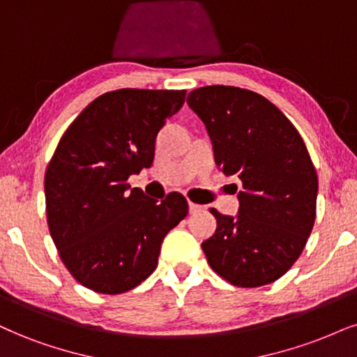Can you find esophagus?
Returning <instances> with one entry per match:
<instances>
[{"mask_svg": "<svg viewBox=\"0 0 357 357\" xmlns=\"http://www.w3.org/2000/svg\"><path fill=\"white\" fill-rule=\"evenodd\" d=\"M188 210H190V213H197V212H202V210H204V206L193 204V202H188Z\"/></svg>", "mask_w": 357, "mask_h": 357, "instance_id": "obj_1", "label": "esophagus"}]
</instances>
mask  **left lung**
Masks as SVG:
<instances>
[{"label":"left lung","instance_id":"left-lung-1","mask_svg":"<svg viewBox=\"0 0 357 357\" xmlns=\"http://www.w3.org/2000/svg\"><path fill=\"white\" fill-rule=\"evenodd\" d=\"M187 102L208 130L215 162L236 175V218L210 212L217 230L202 243L217 275L240 288L270 284L300 258L316 218L318 175L300 132L257 92L205 86Z\"/></svg>","mask_w":357,"mask_h":357}]
</instances>
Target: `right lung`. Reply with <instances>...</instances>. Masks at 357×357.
<instances>
[{
	"mask_svg": "<svg viewBox=\"0 0 357 357\" xmlns=\"http://www.w3.org/2000/svg\"><path fill=\"white\" fill-rule=\"evenodd\" d=\"M185 94L105 92L74 119L47 164L51 238L68 271L92 291L126 293L149 278L164 236L187 217L180 193L158 204L127 183L152 165L158 130L178 112Z\"/></svg>",
	"mask_w": 357,
	"mask_h": 357,
	"instance_id": "right-lung-1",
	"label": "right lung"
}]
</instances>
